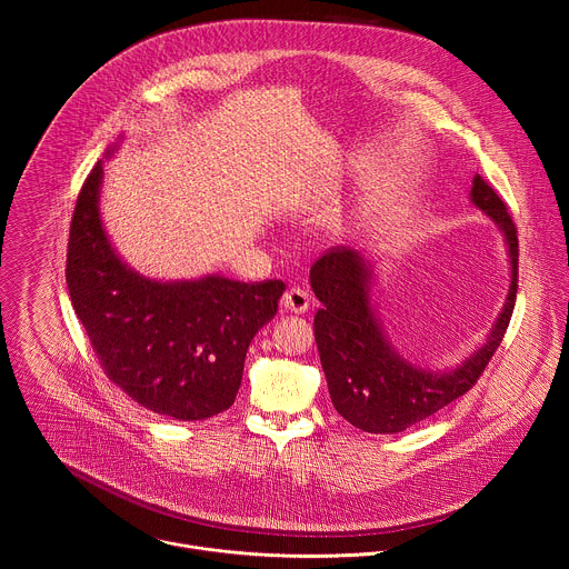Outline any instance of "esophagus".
<instances>
[{"mask_svg": "<svg viewBox=\"0 0 569 569\" xmlns=\"http://www.w3.org/2000/svg\"><path fill=\"white\" fill-rule=\"evenodd\" d=\"M310 306L308 301V292L301 288H288L281 297V308L290 310V312H306Z\"/></svg>", "mask_w": 569, "mask_h": 569, "instance_id": "obj_1", "label": "esophagus"}]
</instances>
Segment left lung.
<instances>
[{
	"label": "left lung",
	"mask_w": 569,
	"mask_h": 569,
	"mask_svg": "<svg viewBox=\"0 0 569 569\" xmlns=\"http://www.w3.org/2000/svg\"><path fill=\"white\" fill-rule=\"evenodd\" d=\"M470 196L505 231L513 279L491 338L455 371H423L393 353L371 310L369 270L353 250L331 248L310 270L321 301L312 321L315 342L331 400L362 432L396 435L443 410L475 387L509 329L518 292V229L505 200L481 176H475Z\"/></svg>",
	"instance_id": "left-lung-1"
}]
</instances>
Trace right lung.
<instances>
[{"label": "right lung", "instance_id": "right-lung-1", "mask_svg": "<svg viewBox=\"0 0 569 569\" xmlns=\"http://www.w3.org/2000/svg\"><path fill=\"white\" fill-rule=\"evenodd\" d=\"M101 161L80 187L69 242L67 288L106 376L141 408L176 421L229 410L250 342L268 323L283 281L224 277L157 283L114 254L99 218Z\"/></svg>", "mask_w": 569, "mask_h": 569}]
</instances>
